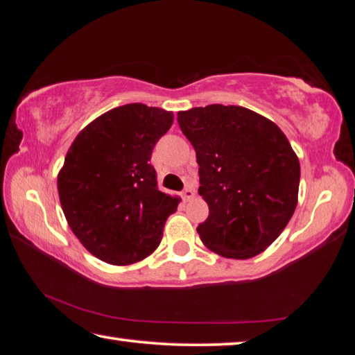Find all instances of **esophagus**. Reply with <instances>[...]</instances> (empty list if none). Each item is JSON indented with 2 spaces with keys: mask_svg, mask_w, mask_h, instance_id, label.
I'll list each match as a JSON object with an SVG mask.
<instances>
[{
  "mask_svg": "<svg viewBox=\"0 0 355 355\" xmlns=\"http://www.w3.org/2000/svg\"><path fill=\"white\" fill-rule=\"evenodd\" d=\"M194 196H196V192H194V189L191 188V186H186V188L182 192V197H183L186 202L191 200V199H194Z\"/></svg>",
  "mask_w": 355,
  "mask_h": 355,
  "instance_id": "esophagus-1",
  "label": "esophagus"
}]
</instances>
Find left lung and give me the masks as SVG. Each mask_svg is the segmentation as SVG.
Masks as SVG:
<instances>
[{"mask_svg": "<svg viewBox=\"0 0 355 355\" xmlns=\"http://www.w3.org/2000/svg\"><path fill=\"white\" fill-rule=\"evenodd\" d=\"M177 119L196 150L199 194L209 208L197 227L202 243L225 258L258 255L297 205L300 166L286 136L241 106L192 107Z\"/></svg>", "mask_w": 355, "mask_h": 355, "instance_id": "8db88e82", "label": "left lung"}]
</instances>
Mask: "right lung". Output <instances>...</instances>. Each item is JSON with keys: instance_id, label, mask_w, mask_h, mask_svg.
Listing matches in <instances>:
<instances>
[{"instance_id": "obj_1", "label": "right lung", "mask_w": 355, "mask_h": 355, "mask_svg": "<svg viewBox=\"0 0 355 355\" xmlns=\"http://www.w3.org/2000/svg\"><path fill=\"white\" fill-rule=\"evenodd\" d=\"M173 114L130 103L105 112L71 144L58 175L71 232L110 264L141 261L158 248L178 199L158 189L152 152Z\"/></svg>"}]
</instances>
